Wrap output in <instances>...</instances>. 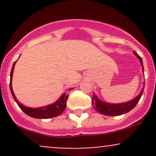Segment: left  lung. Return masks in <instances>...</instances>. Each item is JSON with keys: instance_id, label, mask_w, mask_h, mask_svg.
Returning a JSON list of instances; mask_svg holds the SVG:
<instances>
[{"instance_id": "8db88e82", "label": "left lung", "mask_w": 156, "mask_h": 156, "mask_svg": "<svg viewBox=\"0 0 156 156\" xmlns=\"http://www.w3.org/2000/svg\"><path fill=\"white\" fill-rule=\"evenodd\" d=\"M134 54L137 56L140 61L141 67H142V71L144 72V67H143V62L142 59L139 55L137 54L136 52H134ZM144 87H143L142 89L140 92V94L139 95L136 97L135 98L131 101L128 102H125V103H105V102L101 101V100L98 99V98L96 95H93L92 98V105L94 108L100 114H103L105 116H119L124 114L125 113L129 112L131 111L134 107L136 105L138 102L140 100L141 95H142L143 92H144Z\"/></svg>"}]
</instances>
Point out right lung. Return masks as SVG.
Segmentation results:
<instances>
[{
	"instance_id": "add662e5",
	"label": "right lung",
	"mask_w": 156,
	"mask_h": 156,
	"mask_svg": "<svg viewBox=\"0 0 156 156\" xmlns=\"http://www.w3.org/2000/svg\"><path fill=\"white\" fill-rule=\"evenodd\" d=\"M15 63L16 62H15V63H14L13 66H12V70H11L9 87L11 93H12L14 100H15L16 103H17V105H18V106L20 108L21 110H22L25 114H26L27 115L30 116V117L33 118H37V119H49V118H53L57 117V116H59L60 114L64 112V110L66 108L67 98L68 96H69L67 93H64V94L60 97L59 99H58L56 102H55L54 103H53V104H50L44 107H39V108H29V107H26L25 106V105L21 104V103L17 101L15 94H14L13 89H12V76H13V70L14 68H15ZM72 89L73 88L69 89V90H72Z\"/></svg>"
}]
</instances>
